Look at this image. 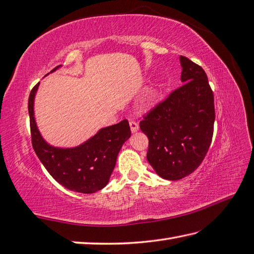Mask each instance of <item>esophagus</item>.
<instances>
[{"label": "esophagus", "instance_id": "esophagus-1", "mask_svg": "<svg viewBox=\"0 0 254 254\" xmlns=\"http://www.w3.org/2000/svg\"><path fill=\"white\" fill-rule=\"evenodd\" d=\"M130 127H131V132L135 133L138 131V124L135 121H131L130 122Z\"/></svg>", "mask_w": 254, "mask_h": 254}]
</instances>
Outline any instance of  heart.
I'll return each instance as SVG.
<instances>
[{
  "label": "heart",
  "mask_w": 254,
  "mask_h": 254,
  "mask_svg": "<svg viewBox=\"0 0 254 254\" xmlns=\"http://www.w3.org/2000/svg\"><path fill=\"white\" fill-rule=\"evenodd\" d=\"M157 97H158V87L156 84H153L152 87H150L147 90L144 92V94L140 100V106L144 110H150L157 101Z\"/></svg>",
  "instance_id": "obj_1"
}]
</instances>
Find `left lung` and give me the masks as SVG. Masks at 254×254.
<instances>
[{
  "label": "left lung",
  "mask_w": 254,
  "mask_h": 254,
  "mask_svg": "<svg viewBox=\"0 0 254 254\" xmlns=\"http://www.w3.org/2000/svg\"><path fill=\"white\" fill-rule=\"evenodd\" d=\"M181 88L144 117L140 127L148 137L146 158L158 176L178 181L200 165L210 146L215 104L203 69L180 57Z\"/></svg>",
  "instance_id": "1"
}]
</instances>
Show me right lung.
Listing matches in <instances>:
<instances>
[{
    "label": "right lung",
    "mask_w": 254,
    "mask_h": 254,
    "mask_svg": "<svg viewBox=\"0 0 254 254\" xmlns=\"http://www.w3.org/2000/svg\"><path fill=\"white\" fill-rule=\"evenodd\" d=\"M58 66L51 72L56 71ZM39 83L28 98L33 148L39 161L57 183L69 190L93 193L107 186L122 145L131 136L127 120L102 127L74 147L53 146L44 140L34 116V100Z\"/></svg>",
    "instance_id": "1"
}]
</instances>
